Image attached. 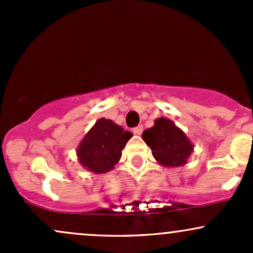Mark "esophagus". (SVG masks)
<instances>
[{"label": "esophagus", "mask_w": 253, "mask_h": 253, "mask_svg": "<svg viewBox=\"0 0 253 253\" xmlns=\"http://www.w3.org/2000/svg\"><path fill=\"white\" fill-rule=\"evenodd\" d=\"M143 130H144V127L141 126V125H139V126H136L133 128V132H134V134L136 135H140L141 133H143Z\"/></svg>", "instance_id": "obj_1"}]
</instances>
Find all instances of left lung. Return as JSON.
I'll list each match as a JSON object with an SVG mask.
<instances>
[{
	"mask_svg": "<svg viewBox=\"0 0 253 253\" xmlns=\"http://www.w3.org/2000/svg\"><path fill=\"white\" fill-rule=\"evenodd\" d=\"M143 140L150 146L157 163L165 168L187 164L194 151V144L170 119L158 118L155 125L143 133Z\"/></svg>",
	"mask_w": 253,
	"mask_h": 253,
	"instance_id": "obj_1",
	"label": "left lung"
}]
</instances>
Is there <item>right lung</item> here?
Instances as JSON below:
<instances>
[{"instance_id": "add662e5", "label": "right lung", "mask_w": 253, "mask_h": 253, "mask_svg": "<svg viewBox=\"0 0 253 253\" xmlns=\"http://www.w3.org/2000/svg\"><path fill=\"white\" fill-rule=\"evenodd\" d=\"M132 136V132L109 119H98L78 144V162L90 172H109L120 161L123 150Z\"/></svg>"}]
</instances>
